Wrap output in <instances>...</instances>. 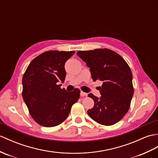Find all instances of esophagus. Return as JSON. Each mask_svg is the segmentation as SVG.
I'll return each mask as SVG.
<instances>
[{
    "mask_svg": "<svg viewBox=\"0 0 158 158\" xmlns=\"http://www.w3.org/2000/svg\"><path fill=\"white\" fill-rule=\"evenodd\" d=\"M80 95H81V96H87V94L83 92V91H81Z\"/></svg>",
    "mask_w": 158,
    "mask_h": 158,
    "instance_id": "esophagus-1",
    "label": "esophagus"
}]
</instances>
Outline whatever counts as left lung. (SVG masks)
<instances>
[{"label": "left lung", "mask_w": 158, "mask_h": 158, "mask_svg": "<svg viewBox=\"0 0 158 158\" xmlns=\"http://www.w3.org/2000/svg\"><path fill=\"white\" fill-rule=\"evenodd\" d=\"M77 54L90 69L94 81L103 83L100 87V98L88 95L94 101V108L87 110L88 115L102 125L118 123L129 110L134 94L129 66L118 54L107 48L78 51Z\"/></svg>", "instance_id": "8db88e82"}]
</instances>
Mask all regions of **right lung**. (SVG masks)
<instances>
[{
  "instance_id": "right-lung-1",
  "label": "right lung",
  "mask_w": 158,
  "mask_h": 158,
  "mask_svg": "<svg viewBox=\"0 0 158 158\" xmlns=\"http://www.w3.org/2000/svg\"><path fill=\"white\" fill-rule=\"evenodd\" d=\"M75 52L47 51L32 60L24 73L22 96L33 119L41 126L64 122L79 99V89L67 92L59 84L65 79V62Z\"/></svg>"
}]
</instances>
